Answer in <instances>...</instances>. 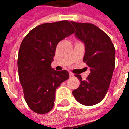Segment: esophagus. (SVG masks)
<instances>
[{"label": "esophagus", "instance_id": "1", "mask_svg": "<svg viewBox=\"0 0 129 129\" xmlns=\"http://www.w3.org/2000/svg\"><path fill=\"white\" fill-rule=\"evenodd\" d=\"M69 76H70V77H73V76H74V75H73V73H69Z\"/></svg>", "mask_w": 129, "mask_h": 129}]
</instances>
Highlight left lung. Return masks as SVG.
<instances>
[{
  "mask_svg": "<svg viewBox=\"0 0 129 129\" xmlns=\"http://www.w3.org/2000/svg\"><path fill=\"white\" fill-rule=\"evenodd\" d=\"M71 23L76 29V37L85 44L84 62L90 68L86 80L75 75L80 85L73 95L83 105H95L104 99L110 86L115 64V47L108 34L95 25L73 21Z\"/></svg>",
  "mask_w": 129,
  "mask_h": 129,
  "instance_id": "obj_1",
  "label": "left lung"
}]
</instances>
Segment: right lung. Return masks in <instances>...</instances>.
I'll return each instance as SVG.
<instances>
[{"label":"right lung","mask_w":129,"mask_h":129,"mask_svg":"<svg viewBox=\"0 0 129 129\" xmlns=\"http://www.w3.org/2000/svg\"><path fill=\"white\" fill-rule=\"evenodd\" d=\"M74 32L68 21L43 23L32 29L21 43L18 77L25 100L36 113H47L52 109L56 88L69 78L68 71H56L51 63L57 44Z\"/></svg>","instance_id":"obj_1"}]
</instances>
